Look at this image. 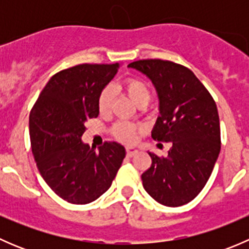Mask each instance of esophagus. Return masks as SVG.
Instances as JSON below:
<instances>
[{
	"mask_svg": "<svg viewBox=\"0 0 249 249\" xmlns=\"http://www.w3.org/2000/svg\"><path fill=\"white\" fill-rule=\"evenodd\" d=\"M137 152H139V149H137L136 147H132V145H127L126 147L127 157H134Z\"/></svg>",
	"mask_w": 249,
	"mask_h": 249,
	"instance_id": "34e87169",
	"label": "esophagus"
}]
</instances>
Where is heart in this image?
Listing matches in <instances>:
<instances>
[{"instance_id":"b5f03b06","label":"heart","mask_w":249,"mask_h":249,"mask_svg":"<svg viewBox=\"0 0 249 249\" xmlns=\"http://www.w3.org/2000/svg\"><path fill=\"white\" fill-rule=\"evenodd\" d=\"M124 89L131 101L134 102L136 106L141 105H147L150 99V90L149 87L137 78H129L125 80ZM112 99H113V89L112 87H106L101 91L99 96V101H97V107L101 113H107L112 106ZM113 134L118 137V139L123 141H134L136 137V130L132 125L127 124V123H117L113 126Z\"/></svg>"}]
</instances>
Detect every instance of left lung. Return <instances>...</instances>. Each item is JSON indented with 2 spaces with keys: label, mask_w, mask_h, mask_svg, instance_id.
Returning a JSON list of instances; mask_svg holds the SVG:
<instances>
[{
  "label": "left lung",
  "mask_w": 249,
  "mask_h": 249,
  "mask_svg": "<svg viewBox=\"0 0 249 249\" xmlns=\"http://www.w3.org/2000/svg\"><path fill=\"white\" fill-rule=\"evenodd\" d=\"M127 67L144 74L157 91L152 137L172 143L166 158L148 152L152 166L142 175L143 188L161 205H185L205 187L220 152L214 100L190 70L175 62L140 60Z\"/></svg>",
  "instance_id": "8db88e82"
}]
</instances>
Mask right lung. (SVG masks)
I'll list each match as a JSON object with an SVG mask.
<instances>
[{"label":"right lung","instance_id":"1","mask_svg":"<svg viewBox=\"0 0 249 249\" xmlns=\"http://www.w3.org/2000/svg\"><path fill=\"white\" fill-rule=\"evenodd\" d=\"M119 67L84 64L54 74L30 113V140L38 171L50 189L70 203L99 199L125 158L120 143L106 142L96 152L82 141L85 123L100 113V94Z\"/></svg>","mask_w":249,"mask_h":249}]
</instances>
